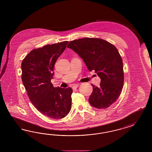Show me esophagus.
Returning a JSON list of instances; mask_svg holds the SVG:
<instances>
[{"label": "esophagus", "instance_id": "34e87169", "mask_svg": "<svg viewBox=\"0 0 152 152\" xmlns=\"http://www.w3.org/2000/svg\"><path fill=\"white\" fill-rule=\"evenodd\" d=\"M79 84H75V85H74L73 86H72V89H76L79 86Z\"/></svg>", "mask_w": 152, "mask_h": 152}]
</instances>
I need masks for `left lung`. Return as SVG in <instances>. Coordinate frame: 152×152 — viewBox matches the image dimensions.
<instances>
[{
  "instance_id": "left-lung-1",
  "label": "left lung",
  "mask_w": 152,
  "mask_h": 152,
  "mask_svg": "<svg viewBox=\"0 0 152 152\" xmlns=\"http://www.w3.org/2000/svg\"><path fill=\"white\" fill-rule=\"evenodd\" d=\"M67 48L76 53L89 71H95L101 79L99 87L91 84L93 90L90 104L98 109L109 107L120 96L124 81L123 62L117 49L104 40L89 37L71 41Z\"/></svg>"
}]
</instances>
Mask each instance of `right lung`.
Wrapping results in <instances>:
<instances>
[{"label": "right lung", "mask_w": 152, "mask_h": 152, "mask_svg": "<svg viewBox=\"0 0 152 152\" xmlns=\"http://www.w3.org/2000/svg\"><path fill=\"white\" fill-rule=\"evenodd\" d=\"M68 41L47 45L31 50L21 64L22 81L32 104L42 114L52 119L66 117L71 110V88H54V64L64 51Z\"/></svg>", "instance_id": "right-lung-1"}]
</instances>
